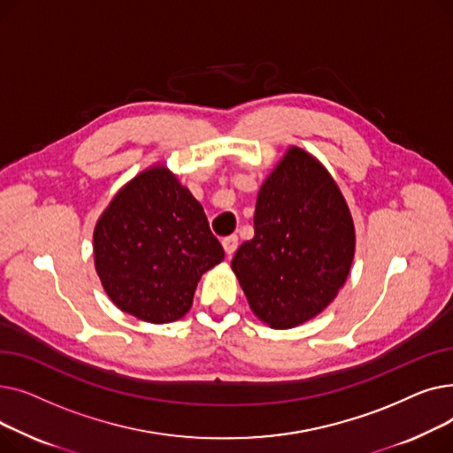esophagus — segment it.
<instances>
[{"label":"esophagus","instance_id":"34e87169","mask_svg":"<svg viewBox=\"0 0 453 453\" xmlns=\"http://www.w3.org/2000/svg\"><path fill=\"white\" fill-rule=\"evenodd\" d=\"M222 246L226 250V255L231 257L236 251V248H239V239H236V234H231V236H227V239L222 241Z\"/></svg>","mask_w":453,"mask_h":453}]
</instances>
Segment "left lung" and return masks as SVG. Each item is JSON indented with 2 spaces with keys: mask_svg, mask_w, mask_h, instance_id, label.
<instances>
[{
  "mask_svg": "<svg viewBox=\"0 0 453 453\" xmlns=\"http://www.w3.org/2000/svg\"><path fill=\"white\" fill-rule=\"evenodd\" d=\"M253 226L231 260L251 312L277 330L321 314L343 288L356 250L350 209L323 163L290 147L260 185Z\"/></svg>",
  "mask_w": 453,
  "mask_h": 453,
  "instance_id": "1",
  "label": "left lung"
}]
</instances>
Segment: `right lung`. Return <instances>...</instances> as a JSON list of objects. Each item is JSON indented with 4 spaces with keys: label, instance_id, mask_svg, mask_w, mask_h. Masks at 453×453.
I'll return each mask as SVG.
<instances>
[{
    "label": "right lung",
    "instance_id": "obj_1",
    "mask_svg": "<svg viewBox=\"0 0 453 453\" xmlns=\"http://www.w3.org/2000/svg\"><path fill=\"white\" fill-rule=\"evenodd\" d=\"M95 270L111 303L141 321L173 323L193 306L224 250L202 203L163 163L117 190L93 229Z\"/></svg>",
    "mask_w": 453,
    "mask_h": 453
}]
</instances>
